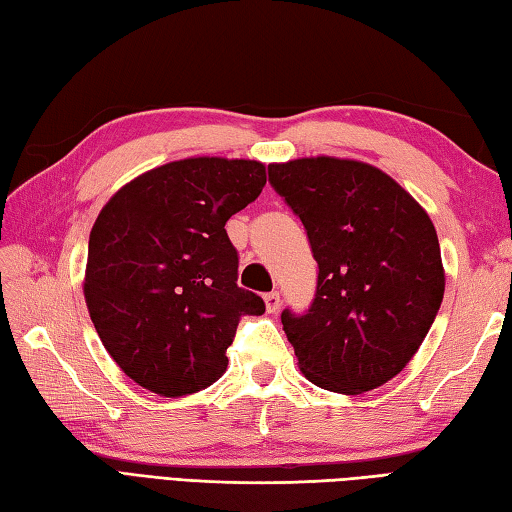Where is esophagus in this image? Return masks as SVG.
Instances as JSON below:
<instances>
[{
	"mask_svg": "<svg viewBox=\"0 0 512 512\" xmlns=\"http://www.w3.org/2000/svg\"><path fill=\"white\" fill-rule=\"evenodd\" d=\"M264 301H266V310H268L270 314H275V312L279 310V306H281L279 292H268V295H264Z\"/></svg>",
	"mask_w": 512,
	"mask_h": 512,
	"instance_id": "obj_1",
	"label": "esophagus"
}]
</instances>
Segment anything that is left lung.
I'll use <instances>...</instances> for the list:
<instances>
[{"instance_id": "obj_1", "label": "left lung", "mask_w": 512, "mask_h": 512, "mask_svg": "<svg viewBox=\"0 0 512 512\" xmlns=\"http://www.w3.org/2000/svg\"><path fill=\"white\" fill-rule=\"evenodd\" d=\"M319 264L317 295L281 312L301 374L356 396L385 385L418 352L444 295L440 244L411 193L361 160L314 156L268 165Z\"/></svg>"}]
</instances>
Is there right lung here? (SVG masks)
<instances>
[{
  "instance_id": "obj_1",
  "label": "right lung",
  "mask_w": 512,
  "mask_h": 512,
  "mask_svg": "<svg viewBox=\"0 0 512 512\" xmlns=\"http://www.w3.org/2000/svg\"><path fill=\"white\" fill-rule=\"evenodd\" d=\"M259 160L198 156L140 173L90 233L83 295L105 350L149 391L178 398L226 372V347L262 297L237 286L228 217L262 193Z\"/></svg>"
}]
</instances>
